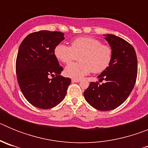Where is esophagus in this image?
I'll return each mask as SVG.
<instances>
[{
  "mask_svg": "<svg viewBox=\"0 0 148 148\" xmlns=\"http://www.w3.org/2000/svg\"><path fill=\"white\" fill-rule=\"evenodd\" d=\"M80 79H75V78H72V82L73 83H77V82H80Z\"/></svg>",
  "mask_w": 148,
  "mask_h": 148,
  "instance_id": "obj_1",
  "label": "esophagus"
}]
</instances>
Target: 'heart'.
Returning a JSON list of instances; mask_svg holds the SVG:
<instances>
[{"instance_id":"heart-1","label":"heart","mask_w":148,"mask_h":148,"mask_svg":"<svg viewBox=\"0 0 148 148\" xmlns=\"http://www.w3.org/2000/svg\"><path fill=\"white\" fill-rule=\"evenodd\" d=\"M54 54L64 64L75 61L79 56L81 62L72 63L64 69L66 76L78 79L91 72L100 73L107 70L113 60V50L99 39L79 37L72 40L70 47L58 44L55 47Z\"/></svg>"}]
</instances>
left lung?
<instances>
[{"label": "left lung", "instance_id": "left-lung-1", "mask_svg": "<svg viewBox=\"0 0 148 148\" xmlns=\"http://www.w3.org/2000/svg\"><path fill=\"white\" fill-rule=\"evenodd\" d=\"M113 50V60L107 70L98 76L99 82H90L84 92L90 105L101 111L118 108L125 101L136 84L138 71L137 57L133 46L116 35H104Z\"/></svg>", "mask_w": 148, "mask_h": 148}]
</instances>
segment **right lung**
<instances>
[{"instance_id":"add662e5","label":"right lung","mask_w":148,"mask_h":148,"mask_svg":"<svg viewBox=\"0 0 148 148\" xmlns=\"http://www.w3.org/2000/svg\"><path fill=\"white\" fill-rule=\"evenodd\" d=\"M64 39L62 32L41 30L27 35L18 49V84L25 99L40 109L58 105L71 83L70 78L60 75L63 67L54 54L55 47Z\"/></svg>"}]
</instances>
